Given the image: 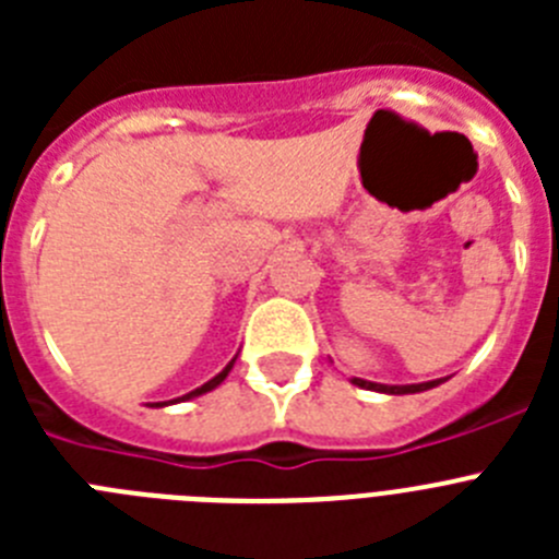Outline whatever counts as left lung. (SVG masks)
Masks as SVG:
<instances>
[{
  "mask_svg": "<svg viewBox=\"0 0 559 559\" xmlns=\"http://www.w3.org/2000/svg\"><path fill=\"white\" fill-rule=\"evenodd\" d=\"M355 386L360 389H372V392H386V394H414V392H426V389L439 386L442 380H428V383H412V386H383V383H372V380L353 378Z\"/></svg>",
  "mask_w": 559,
  "mask_h": 559,
  "instance_id": "obj_1",
  "label": "left lung"
}]
</instances>
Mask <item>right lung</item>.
<instances>
[{"instance_id": "obj_1", "label": "right lung", "mask_w": 559, "mask_h": 559, "mask_svg": "<svg viewBox=\"0 0 559 559\" xmlns=\"http://www.w3.org/2000/svg\"><path fill=\"white\" fill-rule=\"evenodd\" d=\"M231 367H235V360H231V364H229V367L224 369V372L215 374V378H212V380H206L204 386L192 389V392H190V394H185V397H181V400H190V397H199V394H204V392H212V389L218 386V383H224V378H226V374H229V369H231ZM156 406H162V403H156Z\"/></svg>"}]
</instances>
